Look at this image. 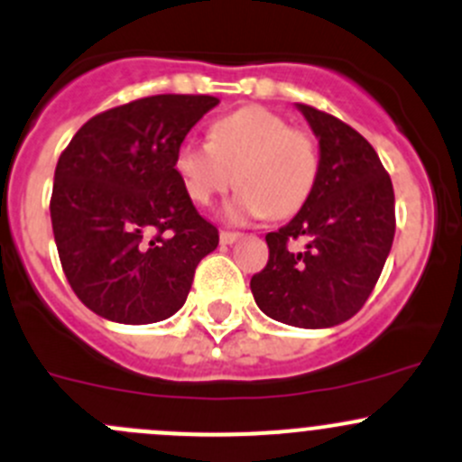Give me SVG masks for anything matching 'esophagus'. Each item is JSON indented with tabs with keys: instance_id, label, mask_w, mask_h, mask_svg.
Listing matches in <instances>:
<instances>
[{
	"instance_id": "obj_1",
	"label": "esophagus",
	"mask_w": 462,
	"mask_h": 462,
	"mask_svg": "<svg viewBox=\"0 0 462 462\" xmlns=\"http://www.w3.org/2000/svg\"><path fill=\"white\" fill-rule=\"evenodd\" d=\"M239 232H227V230H223L221 235H218V239H221V244L223 245H230V244H235V241H239Z\"/></svg>"
}]
</instances>
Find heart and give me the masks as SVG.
<instances>
[{"instance_id": "obj_1", "label": "heart", "mask_w": 462, "mask_h": 462, "mask_svg": "<svg viewBox=\"0 0 462 462\" xmlns=\"http://www.w3.org/2000/svg\"><path fill=\"white\" fill-rule=\"evenodd\" d=\"M173 171L187 196L214 203L232 182L239 191L226 205L227 221L286 218L302 209L316 187L320 153L316 137L262 106L239 107L209 126V142H182Z\"/></svg>"}]
</instances>
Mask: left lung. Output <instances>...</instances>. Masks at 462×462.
<instances>
[{
	"label": "left lung",
	"instance_id": "8db88e82",
	"mask_svg": "<svg viewBox=\"0 0 462 462\" xmlns=\"http://www.w3.org/2000/svg\"><path fill=\"white\" fill-rule=\"evenodd\" d=\"M318 137L320 171L298 214L268 232L250 291L268 318L302 329L350 320L373 293L395 236V194L377 151L327 112L295 103ZM300 238L302 251L290 245Z\"/></svg>",
	"mask_w": 462,
	"mask_h": 462
}]
</instances>
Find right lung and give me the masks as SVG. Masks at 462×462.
I'll return each mask as SVG.
<instances>
[{"label":"right lung","mask_w":462,"mask_h":462,"mask_svg":"<svg viewBox=\"0 0 462 462\" xmlns=\"http://www.w3.org/2000/svg\"><path fill=\"white\" fill-rule=\"evenodd\" d=\"M218 106L208 94H158L80 126L53 173L51 226L67 282L97 316L167 320L185 304L218 230L173 171L187 133Z\"/></svg>","instance_id":"right-lung-1"}]
</instances>
